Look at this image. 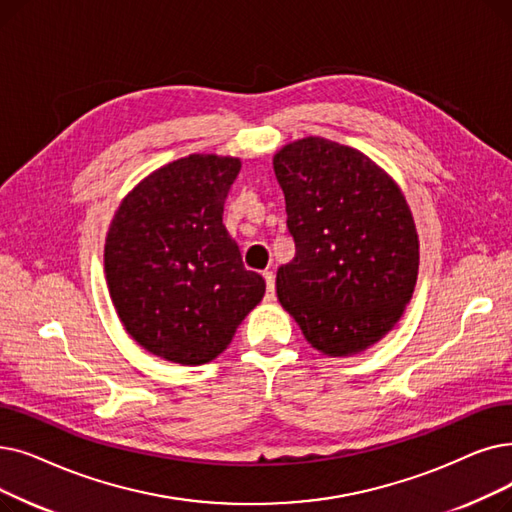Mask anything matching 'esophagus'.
Wrapping results in <instances>:
<instances>
[{
  "mask_svg": "<svg viewBox=\"0 0 512 512\" xmlns=\"http://www.w3.org/2000/svg\"><path fill=\"white\" fill-rule=\"evenodd\" d=\"M263 278H265V299L274 301V297H276V276H274V272L265 270Z\"/></svg>",
  "mask_w": 512,
  "mask_h": 512,
  "instance_id": "obj_1",
  "label": "esophagus"
}]
</instances>
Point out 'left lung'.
Wrapping results in <instances>:
<instances>
[{"label":"left lung","instance_id":"8db88e82","mask_svg":"<svg viewBox=\"0 0 512 512\" xmlns=\"http://www.w3.org/2000/svg\"><path fill=\"white\" fill-rule=\"evenodd\" d=\"M295 257L276 276L282 307L326 355H353L402 318L418 234L402 190L360 150L303 138L274 157Z\"/></svg>","mask_w":512,"mask_h":512}]
</instances>
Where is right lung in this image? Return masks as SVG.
I'll use <instances>...</instances> for the list:
<instances>
[{"instance_id": "add662e5", "label": "right lung", "mask_w": 512, "mask_h": 512, "mask_svg": "<svg viewBox=\"0 0 512 512\" xmlns=\"http://www.w3.org/2000/svg\"><path fill=\"white\" fill-rule=\"evenodd\" d=\"M240 161L190 154L133 188L110 224L104 270L129 335L163 360L198 366L224 351L263 299L224 226Z\"/></svg>"}]
</instances>
